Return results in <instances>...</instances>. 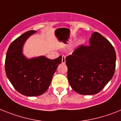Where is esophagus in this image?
Here are the masks:
<instances>
[{
  "mask_svg": "<svg viewBox=\"0 0 121 121\" xmlns=\"http://www.w3.org/2000/svg\"><path fill=\"white\" fill-rule=\"evenodd\" d=\"M65 58H66V56L65 55H62V63H65V62H66V60H65Z\"/></svg>",
  "mask_w": 121,
  "mask_h": 121,
  "instance_id": "1",
  "label": "esophagus"
}]
</instances>
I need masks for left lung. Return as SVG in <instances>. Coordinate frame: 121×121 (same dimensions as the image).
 I'll return each mask as SVG.
<instances>
[{
	"label": "left lung",
	"mask_w": 121,
	"mask_h": 121,
	"mask_svg": "<svg viewBox=\"0 0 121 121\" xmlns=\"http://www.w3.org/2000/svg\"><path fill=\"white\" fill-rule=\"evenodd\" d=\"M65 60L69 84L82 95L99 92L112 78L116 68L115 50L98 32L92 34L90 46L81 45Z\"/></svg>",
	"instance_id": "1"
}]
</instances>
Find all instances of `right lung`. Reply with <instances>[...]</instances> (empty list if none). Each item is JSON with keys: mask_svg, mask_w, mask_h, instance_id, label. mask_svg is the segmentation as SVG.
Here are the masks:
<instances>
[{"mask_svg": "<svg viewBox=\"0 0 121 121\" xmlns=\"http://www.w3.org/2000/svg\"><path fill=\"white\" fill-rule=\"evenodd\" d=\"M37 31L24 33L11 43L5 58V72L12 85L26 96L44 94L52 81L62 56L50 60L44 56L27 58L23 54V47L27 39Z\"/></svg>", "mask_w": 121, "mask_h": 121, "instance_id": "obj_1", "label": "right lung"}]
</instances>
